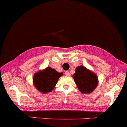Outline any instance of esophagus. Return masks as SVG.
Here are the masks:
<instances>
[{
	"label": "esophagus",
	"mask_w": 127,
	"mask_h": 127,
	"mask_svg": "<svg viewBox=\"0 0 127 127\" xmlns=\"http://www.w3.org/2000/svg\"><path fill=\"white\" fill-rule=\"evenodd\" d=\"M64 74H65V75L67 76H69V74H69V71H65Z\"/></svg>",
	"instance_id": "34e87169"
}]
</instances>
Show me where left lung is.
Masks as SVG:
<instances>
[{"instance_id":"1","label":"left lung","mask_w":127,"mask_h":127,"mask_svg":"<svg viewBox=\"0 0 127 127\" xmlns=\"http://www.w3.org/2000/svg\"><path fill=\"white\" fill-rule=\"evenodd\" d=\"M73 77L78 90L82 93H92L98 85L96 74L84 66H78Z\"/></svg>"}]
</instances>
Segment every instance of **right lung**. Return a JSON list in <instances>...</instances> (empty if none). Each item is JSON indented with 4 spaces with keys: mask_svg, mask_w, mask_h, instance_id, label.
<instances>
[{
    "mask_svg": "<svg viewBox=\"0 0 127 127\" xmlns=\"http://www.w3.org/2000/svg\"><path fill=\"white\" fill-rule=\"evenodd\" d=\"M63 75V73H59L56 69L47 66L45 69L35 73L32 82L37 90L47 94L54 90L59 78Z\"/></svg>",
    "mask_w": 127,
    "mask_h": 127,
    "instance_id": "add662e5",
    "label": "right lung"
}]
</instances>
